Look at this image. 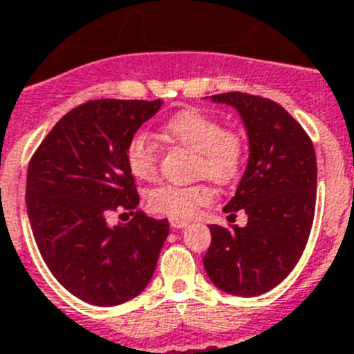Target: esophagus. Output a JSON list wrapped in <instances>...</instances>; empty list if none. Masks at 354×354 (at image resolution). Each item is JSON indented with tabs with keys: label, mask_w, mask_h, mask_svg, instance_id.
Wrapping results in <instances>:
<instances>
[{
	"label": "esophagus",
	"mask_w": 354,
	"mask_h": 354,
	"mask_svg": "<svg viewBox=\"0 0 354 354\" xmlns=\"http://www.w3.org/2000/svg\"><path fill=\"white\" fill-rule=\"evenodd\" d=\"M170 225L174 228H184L189 225V221L187 220H177V218H170Z\"/></svg>",
	"instance_id": "34e87169"
}]
</instances>
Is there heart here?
<instances>
[{
	"instance_id": "1",
	"label": "heart",
	"mask_w": 354,
	"mask_h": 354,
	"mask_svg": "<svg viewBox=\"0 0 354 354\" xmlns=\"http://www.w3.org/2000/svg\"><path fill=\"white\" fill-rule=\"evenodd\" d=\"M162 131L174 143L196 152L195 171L212 183L227 186L239 179L245 167V138L237 131L225 129L218 118L195 108H186L171 115ZM126 162L131 174L140 180L156 179L159 168V147L145 133H136L126 147ZM207 183L192 186L165 184L149 193V207L168 218H193L198 207L212 202Z\"/></svg>"
}]
</instances>
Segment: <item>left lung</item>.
<instances>
[{"label": "left lung", "instance_id": "8db88e82", "mask_svg": "<svg viewBox=\"0 0 354 354\" xmlns=\"http://www.w3.org/2000/svg\"><path fill=\"white\" fill-rule=\"evenodd\" d=\"M234 106L248 133L245 175L223 211L248 214L246 227L209 225L211 246L204 257L207 277L234 296H259L298 264L310 236L317 189L312 140L278 102L243 92L211 95Z\"/></svg>", "mask_w": 354, "mask_h": 354}]
</instances>
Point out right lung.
Listing matches in <instances>:
<instances>
[{
	"mask_svg": "<svg viewBox=\"0 0 354 354\" xmlns=\"http://www.w3.org/2000/svg\"><path fill=\"white\" fill-rule=\"evenodd\" d=\"M162 101L97 99L56 122L31 156L26 209L33 237L53 277L90 305L115 306L138 296L154 274L168 220L138 209L126 147ZM129 210L109 227L111 210Z\"/></svg>",
	"mask_w": 354,
	"mask_h": 354,
	"instance_id": "right-lung-1",
	"label": "right lung"
}]
</instances>
